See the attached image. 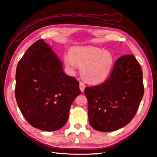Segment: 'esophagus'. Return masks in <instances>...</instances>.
<instances>
[{
	"mask_svg": "<svg viewBox=\"0 0 157 157\" xmlns=\"http://www.w3.org/2000/svg\"><path fill=\"white\" fill-rule=\"evenodd\" d=\"M85 87H86V86H85V84L83 82H80L79 83V89H80V90L82 91V92H83V91H84Z\"/></svg>",
	"mask_w": 157,
	"mask_h": 157,
	"instance_id": "34e87169",
	"label": "esophagus"
}]
</instances>
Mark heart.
Returning <instances> with one entry per match:
<instances>
[{
    "label": "heart",
    "mask_w": 157,
    "mask_h": 157,
    "mask_svg": "<svg viewBox=\"0 0 157 157\" xmlns=\"http://www.w3.org/2000/svg\"><path fill=\"white\" fill-rule=\"evenodd\" d=\"M63 62L69 70L74 72L81 67L80 73L83 79L92 83L103 82L110 74L114 59L108 51L98 47L78 46L64 55Z\"/></svg>",
    "instance_id": "obj_1"
}]
</instances>
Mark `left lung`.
I'll use <instances>...</instances> for the list:
<instances>
[{"mask_svg":"<svg viewBox=\"0 0 157 157\" xmlns=\"http://www.w3.org/2000/svg\"><path fill=\"white\" fill-rule=\"evenodd\" d=\"M144 90L143 71L135 57L128 54L119 57L105 82L84 90L90 124L100 132L128 124L136 114Z\"/></svg>","mask_w":157,"mask_h":157,"instance_id":"obj_1","label":"left lung"}]
</instances>
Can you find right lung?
Segmentation results:
<instances>
[{"instance_id":"right-lung-1","label":"right lung","mask_w":157,"mask_h":157,"mask_svg":"<svg viewBox=\"0 0 157 157\" xmlns=\"http://www.w3.org/2000/svg\"><path fill=\"white\" fill-rule=\"evenodd\" d=\"M79 83L66 75L52 48L39 39L29 47L16 70V100L36 128L55 131L67 122L71 105L81 94Z\"/></svg>"}]
</instances>
